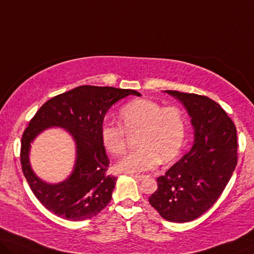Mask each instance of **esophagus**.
Masks as SVG:
<instances>
[{"label": "esophagus", "mask_w": 254, "mask_h": 254, "mask_svg": "<svg viewBox=\"0 0 254 254\" xmlns=\"http://www.w3.org/2000/svg\"><path fill=\"white\" fill-rule=\"evenodd\" d=\"M131 177L133 178V179L138 180V181H141V180H143L146 178L145 176H139V175H131Z\"/></svg>", "instance_id": "obj_1"}]
</instances>
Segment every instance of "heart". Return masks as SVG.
<instances>
[{
  "mask_svg": "<svg viewBox=\"0 0 254 254\" xmlns=\"http://www.w3.org/2000/svg\"><path fill=\"white\" fill-rule=\"evenodd\" d=\"M120 123L107 122L101 127L105 148L113 155L126 149L127 131L140 132V149L127 154L116 163L117 171L141 173L154 170L161 162L172 161L183 148L186 137V119L177 107H165L156 101L138 99L123 106Z\"/></svg>",
  "mask_w": 254,
  "mask_h": 254,
  "instance_id": "obj_1",
  "label": "heart"
}]
</instances>
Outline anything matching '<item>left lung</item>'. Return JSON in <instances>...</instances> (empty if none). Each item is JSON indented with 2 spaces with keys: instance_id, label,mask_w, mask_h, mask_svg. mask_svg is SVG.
<instances>
[{
  "instance_id": "left-lung-1",
  "label": "left lung",
  "mask_w": 254,
  "mask_h": 254,
  "mask_svg": "<svg viewBox=\"0 0 254 254\" xmlns=\"http://www.w3.org/2000/svg\"><path fill=\"white\" fill-rule=\"evenodd\" d=\"M179 100L190 117L194 141L183 158L157 178L150 205L171 222L197 219L217 202L237 164L236 127L210 98L164 91Z\"/></svg>"
}]
</instances>
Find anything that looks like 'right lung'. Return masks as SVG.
<instances>
[{"instance_id": "obj_1", "label": "right lung", "mask_w": 254, "mask_h": 254, "mask_svg": "<svg viewBox=\"0 0 254 254\" xmlns=\"http://www.w3.org/2000/svg\"><path fill=\"white\" fill-rule=\"evenodd\" d=\"M138 91L112 86H77L48 100L33 117L21 138L20 161L30 189L43 206L63 219H90L111 202L117 178L107 175L109 160L101 140L106 113ZM59 127L75 143V163L71 175L60 183H47L30 165L31 143L48 128Z\"/></svg>"}]
</instances>
